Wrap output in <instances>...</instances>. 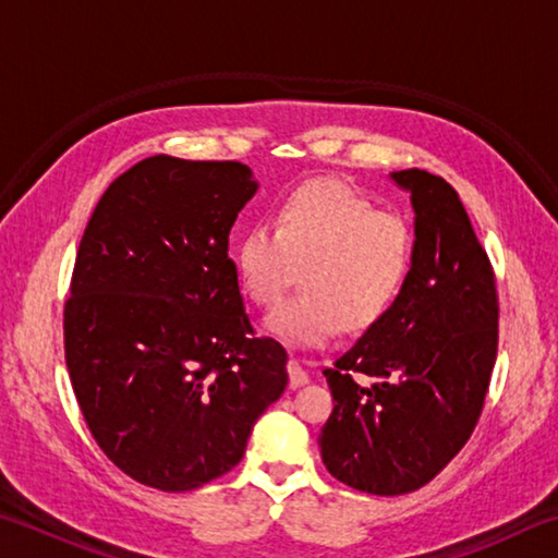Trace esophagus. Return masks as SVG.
Wrapping results in <instances>:
<instances>
[{"instance_id":"34e87169","label":"esophagus","mask_w":558,"mask_h":558,"mask_svg":"<svg viewBox=\"0 0 558 558\" xmlns=\"http://www.w3.org/2000/svg\"><path fill=\"white\" fill-rule=\"evenodd\" d=\"M288 374H290V386H292V389H298V386H305L310 381L307 372L302 369V364L298 362V359H290V362H288Z\"/></svg>"}]
</instances>
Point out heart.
<instances>
[{"mask_svg":"<svg viewBox=\"0 0 558 558\" xmlns=\"http://www.w3.org/2000/svg\"><path fill=\"white\" fill-rule=\"evenodd\" d=\"M233 263L260 307L280 300L302 268V290L272 310L266 327L288 344L317 347L342 325L364 332L389 313L411 276L413 233L349 186L313 182L235 239Z\"/></svg>","mask_w":558,"mask_h":558,"instance_id":"obj_1","label":"heart"}]
</instances>
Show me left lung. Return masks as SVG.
<instances>
[{
    "label": "left lung",
    "mask_w": 558,
    "mask_h": 558,
    "mask_svg": "<svg viewBox=\"0 0 558 558\" xmlns=\"http://www.w3.org/2000/svg\"><path fill=\"white\" fill-rule=\"evenodd\" d=\"M413 268L379 323L327 366L335 409L319 433L329 475L369 495L430 483L465 446L497 359L495 272L446 179L403 169Z\"/></svg>",
    "instance_id": "1"
}]
</instances>
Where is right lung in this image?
Returning <instances> with one entry per match:
<instances>
[{
	"label": "right lung",
	"instance_id": "right-lung-1",
	"mask_svg": "<svg viewBox=\"0 0 558 558\" xmlns=\"http://www.w3.org/2000/svg\"><path fill=\"white\" fill-rule=\"evenodd\" d=\"M256 189L241 162L147 157L106 189L81 239L65 366L93 438L140 485L221 477L288 386L286 349L253 332L229 258Z\"/></svg>",
	"mask_w": 558,
	"mask_h": 558
}]
</instances>
